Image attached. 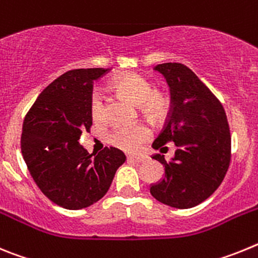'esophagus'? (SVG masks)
<instances>
[{"label":"esophagus","mask_w":258,"mask_h":258,"mask_svg":"<svg viewBox=\"0 0 258 258\" xmlns=\"http://www.w3.org/2000/svg\"><path fill=\"white\" fill-rule=\"evenodd\" d=\"M147 159H149V157L143 156V155H141V156H134V155L127 156V160H132L134 161V163H145V161H147Z\"/></svg>","instance_id":"obj_1"}]
</instances>
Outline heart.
Segmentation results:
<instances>
[{
	"mask_svg": "<svg viewBox=\"0 0 258 258\" xmlns=\"http://www.w3.org/2000/svg\"><path fill=\"white\" fill-rule=\"evenodd\" d=\"M111 89L138 104L141 113L154 124L160 122L169 112V97L163 92L152 90L151 81L142 75L134 72L118 75L112 80ZM89 109L90 116L95 122L104 121V99L99 92H94L90 95ZM150 137L151 131L143 124L118 125L108 134V142L120 150L134 152L140 150L141 146L150 140Z\"/></svg>",
	"mask_w": 258,
	"mask_h": 258,
	"instance_id": "obj_1",
	"label": "heart"
}]
</instances>
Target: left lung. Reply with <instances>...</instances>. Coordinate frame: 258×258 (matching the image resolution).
Listing matches in <instances>:
<instances>
[{"label":"left lung","instance_id":"8db88e82","mask_svg":"<svg viewBox=\"0 0 258 258\" xmlns=\"http://www.w3.org/2000/svg\"><path fill=\"white\" fill-rule=\"evenodd\" d=\"M170 89V112L155 150L174 142V157L152 159L165 166L163 181L150 192L163 204L187 209L208 199L226 175L231 159V136L226 112L216 95L188 67L181 63L157 64Z\"/></svg>","mask_w":258,"mask_h":258}]
</instances>
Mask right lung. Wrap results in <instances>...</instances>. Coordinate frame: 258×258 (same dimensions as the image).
<instances>
[{
    "label": "right lung",
    "instance_id": "obj_1",
    "mask_svg": "<svg viewBox=\"0 0 258 258\" xmlns=\"http://www.w3.org/2000/svg\"><path fill=\"white\" fill-rule=\"evenodd\" d=\"M109 70H72L41 92L23 122L20 147L32 178L45 197L66 209H83L106 195L124 152L104 147L97 156L79 143L93 124V84Z\"/></svg>",
    "mask_w": 258,
    "mask_h": 258
}]
</instances>
